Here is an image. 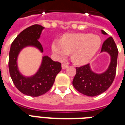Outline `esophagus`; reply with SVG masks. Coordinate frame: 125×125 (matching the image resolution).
Returning <instances> with one entry per match:
<instances>
[{
    "mask_svg": "<svg viewBox=\"0 0 125 125\" xmlns=\"http://www.w3.org/2000/svg\"><path fill=\"white\" fill-rule=\"evenodd\" d=\"M68 67V65H67V64H65V63H63L62 65V68L63 70H64V69H66Z\"/></svg>",
    "mask_w": 125,
    "mask_h": 125,
    "instance_id": "esophagus-1",
    "label": "esophagus"
}]
</instances>
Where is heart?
Segmentation results:
<instances>
[{"label":"heart","instance_id":"b5f03b06","mask_svg":"<svg viewBox=\"0 0 125 125\" xmlns=\"http://www.w3.org/2000/svg\"><path fill=\"white\" fill-rule=\"evenodd\" d=\"M102 44L99 36L85 33L66 34L60 40L52 43V51L62 60L71 53V60L76 65H83L89 62L99 51Z\"/></svg>","mask_w":125,"mask_h":125}]
</instances>
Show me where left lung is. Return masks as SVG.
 I'll use <instances>...</instances> for the list:
<instances>
[{"label":"left lung","mask_w":125,"mask_h":125,"mask_svg":"<svg viewBox=\"0 0 125 125\" xmlns=\"http://www.w3.org/2000/svg\"><path fill=\"white\" fill-rule=\"evenodd\" d=\"M104 35L108 34L101 30ZM101 53H107L110 57V62L108 68L102 73H96L92 70L90 63L76 68V74L72 84L80 93L90 97L99 95L105 92L114 81L117 65L118 51L116 45L112 37H109L104 42Z\"/></svg>","instance_id":"1"}]
</instances>
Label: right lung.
<instances>
[{"label": "right lung", "mask_w": 125, "mask_h": 125, "mask_svg": "<svg viewBox=\"0 0 125 125\" xmlns=\"http://www.w3.org/2000/svg\"><path fill=\"white\" fill-rule=\"evenodd\" d=\"M44 29V27L38 24L30 26L17 36L11 45L9 59L10 76L16 88L26 95L38 97L47 93L62 70L61 63L55 62L47 55L42 57L41 65L34 74L24 76L19 70L17 59L24 48L32 47L43 53V48L38 40Z\"/></svg>", "instance_id": "right-lung-1"}]
</instances>
